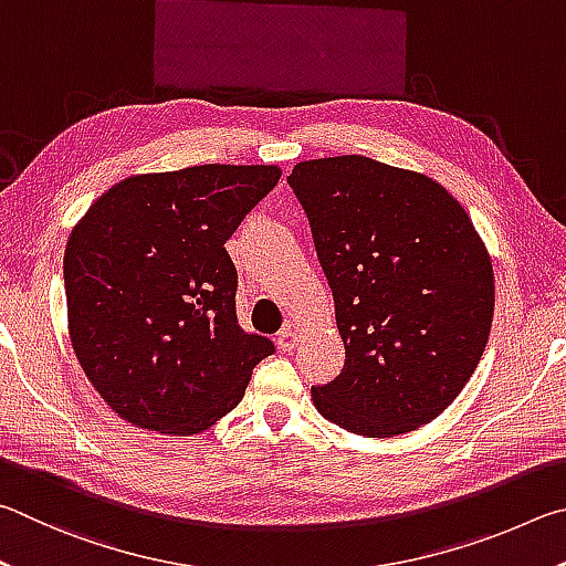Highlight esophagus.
<instances>
[{
	"mask_svg": "<svg viewBox=\"0 0 566 566\" xmlns=\"http://www.w3.org/2000/svg\"><path fill=\"white\" fill-rule=\"evenodd\" d=\"M295 345H298V331H295L293 325H285V328L277 333V348L291 353Z\"/></svg>",
	"mask_w": 566,
	"mask_h": 566,
	"instance_id": "obj_1",
	"label": "esophagus"
}]
</instances>
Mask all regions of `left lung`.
<instances>
[{"mask_svg": "<svg viewBox=\"0 0 566 566\" xmlns=\"http://www.w3.org/2000/svg\"><path fill=\"white\" fill-rule=\"evenodd\" d=\"M289 184L345 343L338 378L313 385L315 408L365 438L418 430L458 398L488 345V248L438 181L368 156L303 161Z\"/></svg>", "mask_w": 566, "mask_h": 566, "instance_id": "8db88e82", "label": "left lung"}]
</instances>
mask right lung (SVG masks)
Instances as JSON below:
<instances>
[{
  "instance_id": "obj_1",
  "label": "right lung",
  "mask_w": 566,
  "mask_h": 566,
  "mask_svg": "<svg viewBox=\"0 0 566 566\" xmlns=\"http://www.w3.org/2000/svg\"><path fill=\"white\" fill-rule=\"evenodd\" d=\"M277 178V166L231 164L132 176L69 235V335L118 418L181 438L201 432L275 353L238 325L226 241Z\"/></svg>"
}]
</instances>
